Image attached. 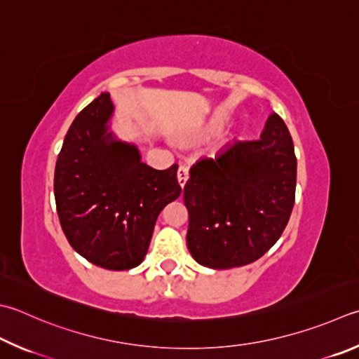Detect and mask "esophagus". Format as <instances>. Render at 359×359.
Masks as SVG:
<instances>
[{"label": "esophagus", "mask_w": 359, "mask_h": 359, "mask_svg": "<svg viewBox=\"0 0 359 359\" xmlns=\"http://www.w3.org/2000/svg\"><path fill=\"white\" fill-rule=\"evenodd\" d=\"M187 178H189V168L186 165H181L178 168V182L181 187H184V184L187 182Z\"/></svg>", "instance_id": "esophagus-1"}]
</instances>
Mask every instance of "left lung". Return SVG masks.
<instances>
[{
  "label": "left lung",
  "mask_w": 359,
  "mask_h": 359,
  "mask_svg": "<svg viewBox=\"0 0 359 359\" xmlns=\"http://www.w3.org/2000/svg\"><path fill=\"white\" fill-rule=\"evenodd\" d=\"M189 175L186 239L201 266H245L280 239L295 201L297 158L278 114H270L258 140H233L215 158L195 162Z\"/></svg>",
  "instance_id": "left-lung-1"
}]
</instances>
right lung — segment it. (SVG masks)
Segmentation results:
<instances>
[{
    "label": "right lung",
    "instance_id": "right-lung-1",
    "mask_svg": "<svg viewBox=\"0 0 359 359\" xmlns=\"http://www.w3.org/2000/svg\"><path fill=\"white\" fill-rule=\"evenodd\" d=\"M107 92L81 111L67 131L54 170V198L67 241L98 267L130 270L144 261L154 223L181 195L178 164L156 170L136 144L111 130Z\"/></svg>",
    "mask_w": 359,
    "mask_h": 359
}]
</instances>
